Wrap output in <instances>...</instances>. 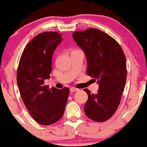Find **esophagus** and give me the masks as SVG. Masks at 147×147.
<instances>
[{"mask_svg":"<svg viewBox=\"0 0 147 147\" xmlns=\"http://www.w3.org/2000/svg\"><path fill=\"white\" fill-rule=\"evenodd\" d=\"M79 89L78 88H76L75 87H71L70 88V92H78Z\"/></svg>","mask_w":147,"mask_h":147,"instance_id":"1","label":"esophagus"}]
</instances>
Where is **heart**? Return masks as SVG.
<instances>
[{"label":"heart","instance_id":"1","mask_svg":"<svg viewBox=\"0 0 147 147\" xmlns=\"http://www.w3.org/2000/svg\"><path fill=\"white\" fill-rule=\"evenodd\" d=\"M81 51V50H80V49H74L71 52H73V51Z\"/></svg>","mask_w":147,"mask_h":147}]
</instances>
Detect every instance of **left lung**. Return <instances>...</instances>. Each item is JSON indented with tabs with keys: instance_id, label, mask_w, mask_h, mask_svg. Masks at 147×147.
<instances>
[{
	"instance_id": "obj_1",
	"label": "left lung",
	"mask_w": 147,
	"mask_h": 147,
	"mask_svg": "<svg viewBox=\"0 0 147 147\" xmlns=\"http://www.w3.org/2000/svg\"><path fill=\"white\" fill-rule=\"evenodd\" d=\"M72 36L85 52L86 74L99 83L97 94L84 90L88 96L84 112L94 121H106L116 112L124 92L127 76L125 55L119 43L101 30L90 28L74 32Z\"/></svg>"
}]
</instances>
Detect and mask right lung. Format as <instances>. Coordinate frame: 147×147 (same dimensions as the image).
<instances>
[{
    "label": "right lung",
    "instance_id": "right-lung-1",
    "mask_svg": "<svg viewBox=\"0 0 147 147\" xmlns=\"http://www.w3.org/2000/svg\"><path fill=\"white\" fill-rule=\"evenodd\" d=\"M57 32H44L27 44L20 59L17 82L22 100L33 119L50 125L61 119L69 96V88L58 90L44 85L49 79L52 57L62 41Z\"/></svg>",
    "mask_w": 147,
    "mask_h": 147
}]
</instances>
